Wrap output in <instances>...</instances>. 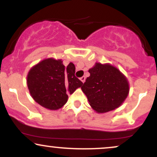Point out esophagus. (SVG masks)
<instances>
[{
	"mask_svg": "<svg viewBox=\"0 0 157 157\" xmlns=\"http://www.w3.org/2000/svg\"><path fill=\"white\" fill-rule=\"evenodd\" d=\"M80 80L82 81V82H84L85 81H86V77H85V76H82V77H80Z\"/></svg>",
	"mask_w": 157,
	"mask_h": 157,
	"instance_id": "obj_1",
	"label": "esophagus"
}]
</instances>
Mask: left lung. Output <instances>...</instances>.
Listing matches in <instances>:
<instances>
[{"label": "left lung", "mask_w": 157, "mask_h": 157, "mask_svg": "<svg viewBox=\"0 0 157 157\" xmlns=\"http://www.w3.org/2000/svg\"><path fill=\"white\" fill-rule=\"evenodd\" d=\"M81 89L91 107L98 113L117 109L129 93L128 80L117 68L109 63H96L89 70Z\"/></svg>", "instance_id": "8db88e82"}]
</instances>
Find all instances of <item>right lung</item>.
Here are the masks:
<instances>
[{
    "label": "right lung",
    "mask_w": 157,
    "mask_h": 157,
    "mask_svg": "<svg viewBox=\"0 0 157 157\" xmlns=\"http://www.w3.org/2000/svg\"><path fill=\"white\" fill-rule=\"evenodd\" d=\"M75 66L70 63L65 67L60 59L50 57L36 64L27 75V86L34 100L48 110L61 109L83 84L75 75Z\"/></svg>",
    "instance_id": "add662e5"
}]
</instances>
